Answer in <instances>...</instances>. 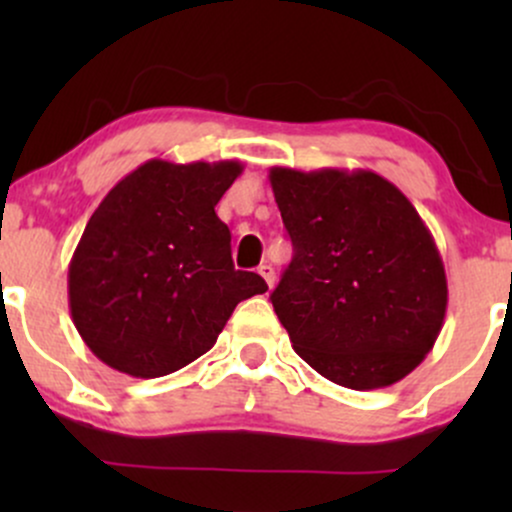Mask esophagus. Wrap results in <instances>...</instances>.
I'll use <instances>...</instances> for the list:
<instances>
[{"instance_id": "obj_1", "label": "esophagus", "mask_w": 512, "mask_h": 512, "mask_svg": "<svg viewBox=\"0 0 512 512\" xmlns=\"http://www.w3.org/2000/svg\"><path fill=\"white\" fill-rule=\"evenodd\" d=\"M257 272H260V276L264 281H267V286L269 289H272L274 286V267L269 262H264V264H260V267H257Z\"/></svg>"}]
</instances>
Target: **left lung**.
Wrapping results in <instances>:
<instances>
[{
  "instance_id": "left-lung-1",
  "label": "left lung",
  "mask_w": 512,
  "mask_h": 512,
  "mask_svg": "<svg viewBox=\"0 0 512 512\" xmlns=\"http://www.w3.org/2000/svg\"><path fill=\"white\" fill-rule=\"evenodd\" d=\"M269 182L293 243L272 293L296 354L349 390L395 385L443 330L448 279L431 231L373 170L276 166Z\"/></svg>"
}]
</instances>
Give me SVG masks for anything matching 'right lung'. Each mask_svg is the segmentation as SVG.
Wrapping results in <instances>:
<instances>
[{
  "label": "right lung",
  "instance_id": "1",
  "mask_svg": "<svg viewBox=\"0 0 512 512\" xmlns=\"http://www.w3.org/2000/svg\"><path fill=\"white\" fill-rule=\"evenodd\" d=\"M240 161L151 158L125 175L69 262V310L105 366L132 378L175 373L216 344L240 301L267 291L231 260V231L214 207Z\"/></svg>",
  "mask_w": 512,
  "mask_h": 512
}]
</instances>
